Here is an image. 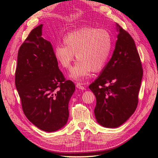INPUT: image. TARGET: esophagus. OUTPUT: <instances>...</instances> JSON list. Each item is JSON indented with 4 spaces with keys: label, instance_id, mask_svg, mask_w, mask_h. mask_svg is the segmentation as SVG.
<instances>
[{
    "label": "esophagus",
    "instance_id": "obj_1",
    "mask_svg": "<svg viewBox=\"0 0 158 158\" xmlns=\"http://www.w3.org/2000/svg\"><path fill=\"white\" fill-rule=\"evenodd\" d=\"M76 87H77V89H80V90H85V87L82 85V84H81V83H77V85H76Z\"/></svg>",
    "mask_w": 158,
    "mask_h": 158
}]
</instances>
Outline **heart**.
<instances>
[{"label": "heart", "mask_w": 158, "mask_h": 158, "mask_svg": "<svg viewBox=\"0 0 158 158\" xmlns=\"http://www.w3.org/2000/svg\"><path fill=\"white\" fill-rule=\"evenodd\" d=\"M64 45L55 47L54 56L64 69H69L78 59L69 77L82 81L89 77L92 70L99 72L106 65L112 48V37L106 28L83 27L68 33L63 38Z\"/></svg>", "instance_id": "1"}]
</instances>
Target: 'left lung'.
Returning a JSON list of instances; mask_svg holds the SVG:
<instances>
[{
	"mask_svg": "<svg viewBox=\"0 0 158 158\" xmlns=\"http://www.w3.org/2000/svg\"><path fill=\"white\" fill-rule=\"evenodd\" d=\"M116 26L118 34L112 57L89 87L96 98L98 123L109 128L123 124L135 112L143 74L133 39Z\"/></svg>",
	"mask_w": 158,
	"mask_h": 158,
	"instance_id": "left-lung-1",
	"label": "left lung"
}]
</instances>
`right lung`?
Returning <instances> with one entry per match:
<instances>
[{
	"mask_svg": "<svg viewBox=\"0 0 158 158\" xmlns=\"http://www.w3.org/2000/svg\"><path fill=\"white\" fill-rule=\"evenodd\" d=\"M42 27L34 28L20 47L15 83L28 120L40 130L52 132L67 124L75 86L65 80L58 68L52 45L42 37Z\"/></svg>",
	"mask_w": 158,
	"mask_h": 158,
	"instance_id": "1",
	"label": "right lung"
}]
</instances>
